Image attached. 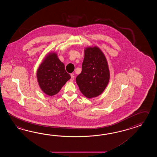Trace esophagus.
Segmentation results:
<instances>
[{"instance_id": "obj_1", "label": "esophagus", "mask_w": 157, "mask_h": 157, "mask_svg": "<svg viewBox=\"0 0 157 157\" xmlns=\"http://www.w3.org/2000/svg\"><path fill=\"white\" fill-rule=\"evenodd\" d=\"M74 78H75V76H74V75L73 74H71V78L70 81L71 82H72L74 80Z\"/></svg>"}]
</instances>
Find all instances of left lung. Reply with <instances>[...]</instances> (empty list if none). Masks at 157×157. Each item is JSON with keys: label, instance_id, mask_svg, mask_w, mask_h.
Listing matches in <instances>:
<instances>
[{"label": "left lung", "instance_id": "8db88e82", "mask_svg": "<svg viewBox=\"0 0 157 157\" xmlns=\"http://www.w3.org/2000/svg\"><path fill=\"white\" fill-rule=\"evenodd\" d=\"M84 53L82 71L76 81L80 91L90 99L103 92L109 82L110 74L107 59L98 47H87Z\"/></svg>", "mask_w": 157, "mask_h": 157}]
</instances>
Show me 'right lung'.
Listing matches in <instances>:
<instances>
[{
    "mask_svg": "<svg viewBox=\"0 0 157 157\" xmlns=\"http://www.w3.org/2000/svg\"><path fill=\"white\" fill-rule=\"evenodd\" d=\"M71 78L64 64L56 53H50L44 58L37 71V79L40 89L49 96L57 94Z\"/></svg>",
    "mask_w": 157,
    "mask_h": 157,
    "instance_id": "1",
    "label": "right lung"
}]
</instances>
